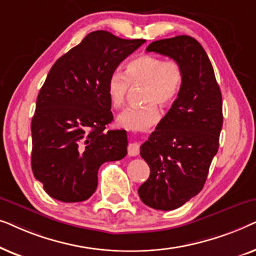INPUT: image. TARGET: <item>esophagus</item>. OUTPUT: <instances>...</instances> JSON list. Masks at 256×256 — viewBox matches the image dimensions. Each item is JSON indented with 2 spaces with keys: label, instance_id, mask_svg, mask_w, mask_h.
<instances>
[{
  "label": "esophagus",
  "instance_id": "1",
  "mask_svg": "<svg viewBox=\"0 0 256 256\" xmlns=\"http://www.w3.org/2000/svg\"><path fill=\"white\" fill-rule=\"evenodd\" d=\"M140 152V143L132 142L128 144V155L129 156H138Z\"/></svg>",
  "mask_w": 256,
  "mask_h": 256
}]
</instances>
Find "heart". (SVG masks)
I'll return each mask as SVG.
<instances>
[{
	"label": "heart",
	"instance_id": "1",
	"mask_svg": "<svg viewBox=\"0 0 256 256\" xmlns=\"http://www.w3.org/2000/svg\"><path fill=\"white\" fill-rule=\"evenodd\" d=\"M183 68L176 60H164L152 54L138 56L126 65L124 74L113 72L107 80V96L110 106L118 110L127 99L130 84H146L142 107H129L118 115L120 127L144 130L158 122L160 113L157 104L169 106L177 99L183 86Z\"/></svg>",
	"mask_w": 256,
	"mask_h": 256
}]
</instances>
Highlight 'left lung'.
<instances>
[{
	"label": "left lung",
	"mask_w": 256,
	"mask_h": 256,
	"mask_svg": "<svg viewBox=\"0 0 256 256\" xmlns=\"http://www.w3.org/2000/svg\"><path fill=\"white\" fill-rule=\"evenodd\" d=\"M146 51L172 58L184 72L177 99L140 152L150 168L149 178L138 188L140 198L149 208L170 211L204 188L219 148L222 92L208 54L194 38L160 40Z\"/></svg>",
	"instance_id": "1"
}]
</instances>
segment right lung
Here are the masks:
<instances>
[{"mask_svg": "<svg viewBox=\"0 0 256 256\" xmlns=\"http://www.w3.org/2000/svg\"><path fill=\"white\" fill-rule=\"evenodd\" d=\"M144 42L93 31L51 68L31 121V168L50 197L86 200L96 190L101 164L127 155V132L106 130L113 121L106 86Z\"/></svg>", "mask_w": 256, "mask_h": 256, "instance_id": "add662e5", "label": "right lung"}]
</instances>
